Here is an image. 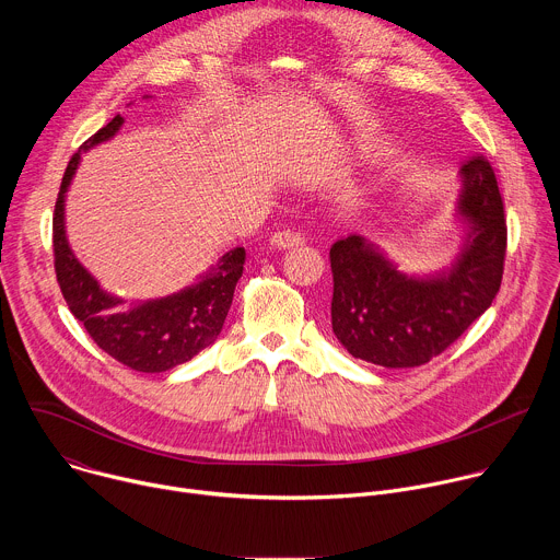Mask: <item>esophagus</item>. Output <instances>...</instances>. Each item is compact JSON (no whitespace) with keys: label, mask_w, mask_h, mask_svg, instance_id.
I'll return each mask as SVG.
<instances>
[{"label":"esophagus","mask_w":560,"mask_h":560,"mask_svg":"<svg viewBox=\"0 0 560 560\" xmlns=\"http://www.w3.org/2000/svg\"><path fill=\"white\" fill-rule=\"evenodd\" d=\"M270 246L279 248V250H290V248H299L303 246V236L299 232H290V230H283V232H275L270 236Z\"/></svg>","instance_id":"esophagus-1"}]
</instances>
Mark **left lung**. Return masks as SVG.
Segmentation results:
<instances>
[{"instance_id":"1","label":"left lung","mask_w":560,"mask_h":560,"mask_svg":"<svg viewBox=\"0 0 560 560\" xmlns=\"http://www.w3.org/2000/svg\"><path fill=\"white\" fill-rule=\"evenodd\" d=\"M458 179L454 219L463 238L450 266L408 275L361 234L330 248L332 332L354 359L394 370L423 365L492 305L508 246L503 199L481 156L463 164Z\"/></svg>"}]
</instances>
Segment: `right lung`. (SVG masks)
<instances>
[{"instance_id":"add662e5","label":"right lung","mask_w":560,"mask_h":560,"mask_svg":"<svg viewBox=\"0 0 560 560\" xmlns=\"http://www.w3.org/2000/svg\"><path fill=\"white\" fill-rule=\"evenodd\" d=\"M121 126L124 117L117 115L70 159L52 217L55 270L70 312L84 324L93 341L119 363L152 374L190 361L217 341L232 303L234 285L244 275L246 250L242 246L228 250L197 281L166 296L128 301L104 290L68 244L66 195L82 154L110 141Z\"/></svg>"}]
</instances>
